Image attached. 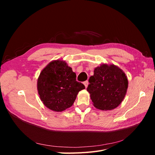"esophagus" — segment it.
Wrapping results in <instances>:
<instances>
[{
  "label": "esophagus",
  "instance_id": "obj_1",
  "mask_svg": "<svg viewBox=\"0 0 155 155\" xmlns=\"http://www.w3.org/2000/svg\"><path fill=\"white\" fill-rule=\"evenodd\" d=\"M83 84H84V85L85 86V88H87L88 85V82L87 81H85V82L83 83Z\"/></svg>",
  "mask_w": 155,
  "mask_h": 155
}]
</instances>
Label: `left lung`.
<instances>
[{"label": "left lung", "mask_w": 155, "mask_h": 155, "mask_svg": "<svg viewBox=\"0 0 155 155\" xmlns=\"http://www.w3.org/2000/svg\"><path fill=\"white\" fill-rule=\"evenodd\" d=\"M87 91L93 105L102 110L118 107L124 100L128 88V79L122 70L114 64L103 63L94 70L89 78Z\"/></svg>", "instance_id": "left-lung-1"}]
</instances>
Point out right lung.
Listing matches in <instances>:
<instances>
[{
    "mask_svg": "<svg viewBox=\"0 0 155 155\" xmlns=\"http://www.w3.org/2000/svg\"><path fill=\"white\" fill-rule=\"evenodd\" d=\"M37 91L43 104L55 112H62L72 106L78 92L85 88L76 81V74L65 61L50 62L37 79Z\"/></svg>",
    "mask_w": 155,
    "mask_h": 155,
    "instance_id": "obj_1",
    "label": "right lung"
}]
</instances>
